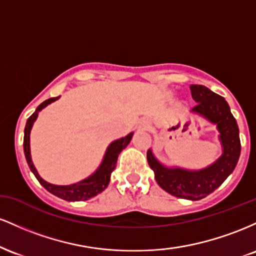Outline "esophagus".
Here are the masks:
<instances>
[{
    "mask_svg": "<svg viewBox=\"0 0 256 256\" xmlns=\"http://www.w3.org/2000/svg\"><path fill=\"white\" fill-rule=\"evenodd\" d=\"M138 128H140V130H148V128H150V122H149V120H142V122H140V125H138Z\"/></svg>",
    "mask_w": 256,
    "mask_h": 256,
    "instance_id": "1",
    "label": "esophagus"
}]
</instances>
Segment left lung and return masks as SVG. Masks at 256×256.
<instances>
[{
  "label": "left lung",
  "instance_id": "8db88e82",
  "mask_svg": "<svg viewBox=\"0 0 256 256\" xmlns=\"http://www.w3.org/2000/svg\"><path fill=\"white\" fill-rule=\"evenodd\" d=\"M190 90L196 102V106L192 108L194 113L200 114L216 125L222 146V156L210 166L198 171L164 166L154 156L150 149L146 152V158L155 173L158 184L165 192L176 198L198 201L218 189L234 172L240 158V140L237 122L225 98L204 85L194 84L190 86Z\"/></svg>",
  "mask_w": 256,
  "mask_h": 256
}]
</instances>
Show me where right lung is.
<instances>
[{"label":"right lung","mask_w":256,"mask_h":256,"mask_svg":"<svg viewBox=\"0 0 256 256\" xmlns=\"http://www.w3.org/2000/svg\"><path fill=\"white\" fill-rule=\"evenodd\" d=\"M60 98H52L46 100V101L42 102L37 107L36 112L28 119L25 126L24 131V152L26 161H28V165L30 167L32 173L34 174V177L37 178V180L40 182V184L48 190L49 192H52V195L58 196V198L66 200V201H86L94 196H96L98 194L102 192L108 186L110 180V174L112 172L114 171V168L116 167V160H118L119 154L122 152V149L126 148V146L130 143L132 134L134 132L128 134V136L119 138V140L112 142L110 146H108L107 150H106V154L104 156V160H102L101 165L92 174L89 176L88 178H85L84 180L78 182V183L71 184V185H55L50 184L48 182L44 180L43 178H40V176L38 174L36 167L34 166V162H32L31 158V152H30V132L32 128V125L36 122L38 116V112H40L43 108H46V106L50 104L52 102L56 101V100Z\"/></svg>","instance_id":"1"}]
</instances>
